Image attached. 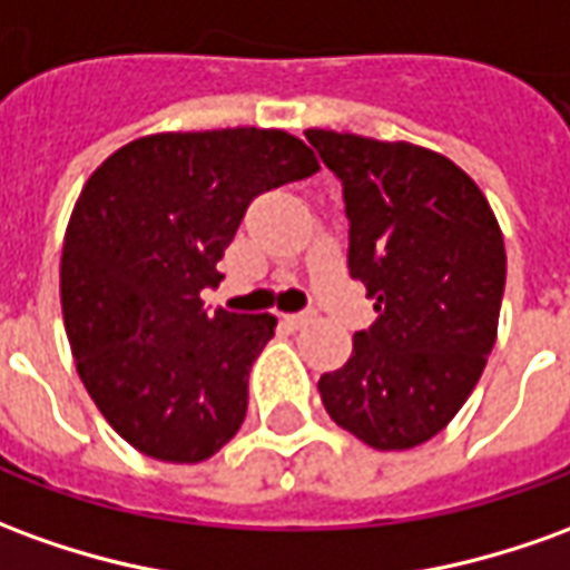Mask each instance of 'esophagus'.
I'll return each mask as SVG.
<instances>
[{
    "label": "esophagus",
    "instance_id": "obj_1",
    "mask_svg": "<svg viewBox=\"0 0 570 570\" xmlns=\"http://www.w3.org/2000/svg\"><path fill=\"white\" fill-rule=\"evenodd\" d=\"M312 321V312H298V314H284V324L293 326V330H298V326H305Z\"/></svg>",
    "mask_w": 570,
    "mask_h": 570
}]
</instances>
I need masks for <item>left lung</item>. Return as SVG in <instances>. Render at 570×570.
Segmentation results:
<instances>
[{
    "instance_id": "8db88e82",
    "label": "left lung",
    "mask_w": 570,
    "mask_h": 570,
    "mask_svg": "<svg viewBox=\"0 0 570 570\" xmlns=\"http://www.w3.org/2000/svg\"><path fill=\"white\" fill-rule=\"evenodd\" d=\"M348 216V272L376 321L324 373L330 420L376 451L435 438L488 364L507 286L503 230L481 188L435 150L308 129Z\"/></svg>"
}]
</instances>
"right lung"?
<instances>
[{"mask_svg":"<svg viewBox=\"0 0 570 570\" xmlns=\"http://www.w3.org/2000/svg\"><path fill=\"white\" fill-rule=\"evenodd\" d=\"M321 169L281 129L135 138L79 194L63 234L61 308L77 373L119 438L163 463H203L246 416L274 314L206 312L249 203Z\"/></svg>","mask_w":570,"mask_h":570,"instance_id":"right-lung-1","label":"right lung"}]
</instances>
